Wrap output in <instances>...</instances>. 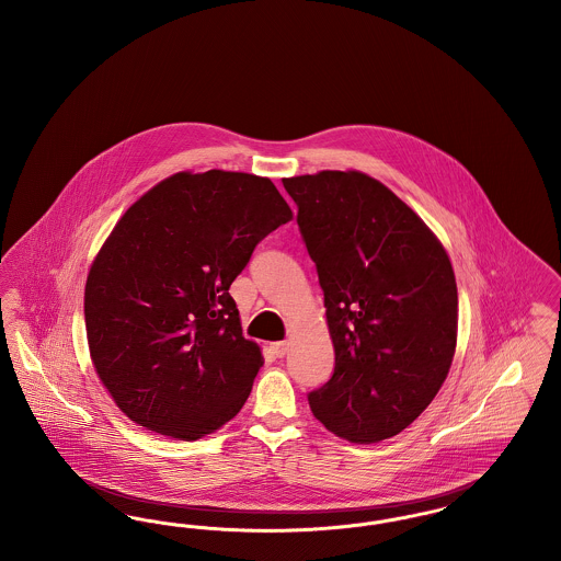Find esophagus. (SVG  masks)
<instances>
[{
    "label": "esophagus",
    "instance_id": "esophagus-1",
    "mask_svg": "<svg viewBox=\"0 0 561 561\" xmlns=\"http://www.w3.org/2000/svg\"><path fill=\"white\" fill-rule=\"evenodd\" d=\"M271 351L277 355V357H284L288 353V343L286 341H279V343H273Z\"/></svg>",
    "mask_w": 561,
    "mask_h": 561
}]
</instances>
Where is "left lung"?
I'll list each match as a JSON object with an SVG mask.
<instances>
[{
    "mask_svg": "<svg viewBox=\"0 0 561 561\" xmlns=\"http://www.w3.org/2000/svg\"><path fill=\"white\" fill-rule=\"evenodd\" d=\"M318 268L334 374L313 416L353 444L414 423L453 366L458 294L450 259L400 197L348 170L284 179Z\"/></svg>",
    "mask_w": 561,
    "mask_h": 561,
    "instance_id": "8db88e82",
    "label": "left lung"
}]
</instances>
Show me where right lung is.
I'll list each match as a JSON object with an SVG mask.
<instances>
[{
    "instance_id": "right-lung-1",
    "label": "right lung",
    "mask_w": 561,
    "mask_h": 561,
    "mask_svg": "<svg viewBox=\"0 0 561 561\" xmlns=\"http://www.w3.org/2000/svg\"><path fill=\"white\" fill-rule=\"evenodd\" d=\"M293 218L254 174L179 172L119 218L83 294L92 364L140 427L199 439L229 423L263 366L229 288L259 241Z\"/></svg>"
}]
</instances>
